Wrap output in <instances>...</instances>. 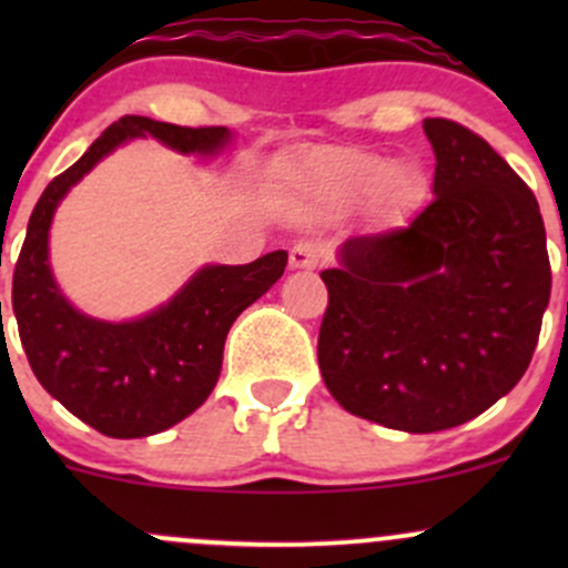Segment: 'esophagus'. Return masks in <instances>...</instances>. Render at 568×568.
<instances>
[{"instance_id": "34e87169", "label": "esophagus", "mask_w": 568, "mask_h": 568, "mask_svg": "<svg viewBox=\"0 0 568 568\" xmlns=\"http://www.w3.org/2000/svg\"><path fill=\"white\" fill-rule=\"evenodd\" d=\"M321 261V252L313 244H294L288 252L291 268H316Z\"/></svg>"}]
</instances>
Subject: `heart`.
<instances>
[{"label": "heart", "instance_id": "obj_1", "mask_svg": "<svg viewBox=\"0 0 568 568\" xmlns=\"http://www.w3.org/2000/svg\"><path fill=\"white\" fill-rule=\"evenodd\" d=\"M294 186L321 203H352L379 189L393 203H409L417 197L423 181L415 170H393V162L371 153L332 151L305 159L294 173Z\"/></svg>", "mask_w": 568, "mask_h": 568}]
</instances>
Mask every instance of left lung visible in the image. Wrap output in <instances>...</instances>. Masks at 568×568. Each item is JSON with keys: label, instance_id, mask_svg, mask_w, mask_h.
Listing matches in <instances>:
<instances>
[{"label": "left lung", "instance_id": "8db88e82", "mask_svg": "<svg viewBox=\"0 0 568 568\" xmlns=\"http://www.w3.org/2000/svg\"><path fill=\"white\" fill-rule=\"evenodd\" d=\"M437 197L406 227L348 239L321 272L326 390L409 434L462 426L528 371L549 305L536 194L475 131L423 120Z\"/></svg>", "mask_w": 568, "mask_h": 568}]
</instances>
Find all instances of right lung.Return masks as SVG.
Segmentation results:
<instances>
[{"mask_svg":"<svg viewBox=\"0 0 568 568\" xmlns=\"http://www.w3.org/2000/svg\"><path fill=\"white\" fill-rule=\"evenodd\" d=\"M134 136L211 156L227 145L231 131L189 129L140 114L120 118L43 189L13 272V313L38 382L71 415L118 439L164 432L209 398L233 321L283 277L288 263V252L274 250L247 266H203L168 305L123 324L71 307L49 268L51 216L73 183Z\"/></svg>","mask_w":568,"mask_h":568,"instance_id":"obj_1","label":"right lung"}]
</instances>
